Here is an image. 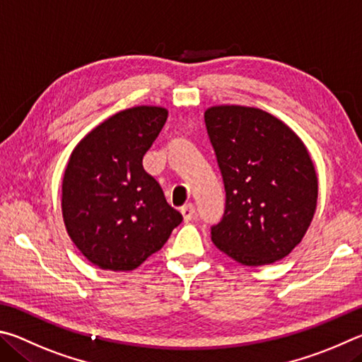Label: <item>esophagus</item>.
<instances>
[{"mask_svg":"<svg viewBox=\"0 0 362 362\" xmlns=\"http://www.w3.org/2000/svg\"><path fill=\"white\" fill-rule=\"evenodd\" d=\"M181 214L185 221H191L195 216V206L192 204H186L181 208Z\"/></svg>","mask_w":362,"mask_h":362,"instance_id":"obj_1","label":"esophagus"}]
</instances>
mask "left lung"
I'll return each mask as SVG.
<instances>
[{"mask_svg": "<svg viewBox=\"0 0 362 362\" xmlns=\"http://www.w3.org/2000/svg\"><path fill=\"white\" fill-rule=\"evenodd\" d=\"M205 125L226 189L224 216L211 227L213 243L250 267L286 257L305 235L318 200L305 144L257 107L211 106Z\"/></svg>", "mask_w": 362, "mask_h": 362, "instance_id": "obj_1", "label": "left lung"}]
</instances>
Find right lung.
<instances>
[{
    "instance_id": "1",
    "label": "right lung",
    "mask_w": 362,
    "mask_h": 362,
    "mask_svg": "<svg viewBox=\"0 0 362 362\" xmlns=\"http://www.w3.org/2000/svg\"><path fill=\"white\" fill-rule=\"evenodd\" d=\"M167 117L160 106L129 107L95 127L69 156L63 221L73 243L100 269L139 267L181 224V213L143 168Z\"/></svg>"
}]
</instances>
